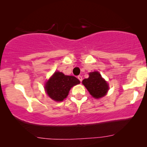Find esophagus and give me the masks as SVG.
<instances>
[{
    "label": "esophagus",
    "mask_w": 147,
    "mask_h": 147,
    "mask_svg": "<svg viewBox=\"0 0 147 147\" xmlns=\"http://www.w3.org/2000/svg\"><path fill=\"white\" fill-rule=\"evenodd\" d=\"M77 78H78V79H79V81H80L81 82H82V76H81V75H79L78 77H77Z\"/></svg>",
    "instance_id": "1"
}]
</instances>
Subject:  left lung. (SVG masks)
Instances as JSON below:
<instances>
[{
  "label": "left lung",
  "mask_w": 147,
  "mask_h": 147,
  "mask_svg": "<svg viewBox=\"0 0 147 147\" xmlns=\"http://www.w3.org/2000/svg\"><path fill=\"white\" fill-rule=\"evenodd\" d=\"M82 84L95 99L104 97L109 88V84L97 71L90 72L88 78L84 79L82 81Z\"/></svg>",
  "instance_id": "left-lung-1"
}]
</instances>
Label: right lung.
I'll return each instance as SVG.
<instances>
[{
  "label": "right lung",
  "instance_id": "1",
  "mask_svg": "<svg viewBox=\"0 0 147 147\" xmlns=\"http://www.w3.org/2000/svg\"><path fill=\"white\" fill-rule=\"evenodd\" d=\"M79 83L80 81L74 76L56 71L45 83V90L52 99L61 102L66 98L71 88Z\"/></svg>",
  "mask_w": 147,
  "mask_h": 147
}]
</instances>
